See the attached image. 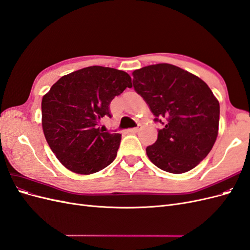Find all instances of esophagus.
Here are the masks:
<instances>
[{
  "label": "esophagus",
  "instance_id": "34e87169",
  "mask_svg": "<svg viewBox=\"0 0 250 250\" xmlns=\"http://www.w3.org/2000/svg\"><path fill=\"white\" fill-rule=\"evenodd\" d=\"M139 130H140V127H135V128H130L128 131H129L130 133H137Z\"/></svg>",
  "mask_w": 250,
  "mask_h": 250
}]
</instances>
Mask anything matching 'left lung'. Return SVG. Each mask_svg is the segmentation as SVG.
Listing matches in <instances>:
<instances>
[{
    "mask_svg": "<svg viewBox=\"0 0 250 250\" xmlns=\"http://www.w3.org/2000/svg\"><path fill=\"white\" fill-rule=\"evenodd\" d=\"M133 87L164 124L149 160L166 172L180 174L195 168L216 142L220 105L199 77L169 63L144 66L132 73Z\"/></svg>",
    "mask_w": 250,
    "mask_h": 250,
    "instance_id": "8db88e82",
    "label": "left lung"
}]
</instances>
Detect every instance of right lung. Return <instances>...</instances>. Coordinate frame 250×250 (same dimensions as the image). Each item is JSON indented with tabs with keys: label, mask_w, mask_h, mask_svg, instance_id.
Here are the masks:
<instances>
[{
	"label": "right lung",
	"mask_w": 250,
	"mask_h": 250,
	"mask_svg": "<svg viewBox=\"0 0 250 250\" xmlns=\"http://www.w3.org/2000/svg\"><path fill=\"white\" fill-rule=\"evenodd\" d=\"M131 86L126 72L94 65L62 76L42 97L44 138L66 169L88 175L115 161L121 134L103 132L99 124L111 117L113 98Z\"/></svg>",
	"instance_id": "obj_1"
}]
</instances>
